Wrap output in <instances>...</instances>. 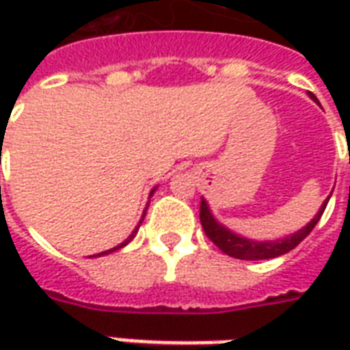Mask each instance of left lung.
<instances>
[{
    "mask_svg": "<svg viewBox=\"0 0 350 350\" xmlns=\"http://www.w3.org/2000/svg\"><path fill=\"white\" fill-rule=\"evenodd\" d=\"M309 97L313 100H317V97L311 92H309ZM317 103H319V100H317ZM328 200H330V197L324 200V204L321 206V210L317 212L315 217L309 221L306 227L300 228V230L294 232V234L286 236L283 240H273V242H253V240H247V238H243V236H238L234 234V232H230L227 227H223L221 223L215 221V217H213L212 212H210L208 202H206L204 198L200 200V223H202V228H204L206 236H208L223 253H227L228 257L242 258V260L275 258L281 257V255H285L288 251H293L294 247H296V245L315 228V225L319 223V219H321V215L324 213V208L328 204Z\"/></svg>",
    "mask_w": 350,
    "mask_h": 350,
    "instance_id": "1",
    "label": "left lung"
}]
</instances>
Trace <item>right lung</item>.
I'll return each mask as SVG.
<instances>
[{"label": "right lung", "mask_w": 350, "mask_h": 350, "mask_svg": "<svg viewBox=\"0 0 350 350\" xmlns=\"http://www.w3.org/2000/svg\"><path fill=\"white\" fill-rule=\"evenodd\" d=\"M153 191H155V189H152V193H150V195H153ZM140 223H142V221H140ZM137 230H138V227L135 228V230H133V232H131L129 238H127V240H125V242L120 243V245H116V247H112V250H108V251H103V253H97V255H92V257H100V255H108V253H114V251L122 250L123 245H127V243H129L131 240H133V238H135V234H137Z\"/></svg>", "instance_id": "add662e5"}]
</instances>
